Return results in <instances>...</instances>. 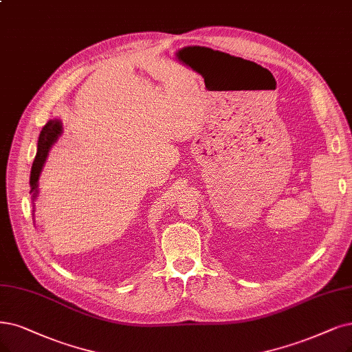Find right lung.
<instances>
[{
    "label": "right lung",
    "instance_id": "add662e5",
    "mask_svg": "<svg viewBox=\"0 0 352 352\" xmlns=\"http://www.w3.org/2000/svg\"><path fill=\"white\" fill-rule=\"evenodd\" d=\"M62 133V123L55 119V120H49L41 132V136H38V142H37V153L36 158L33 161V166L30 171V194H32V200L34 201V199L37 197L38 192V177H41L42 168L46 162L47 153L50 151V146L58 140V138Z\"/></svg>",
    "mask_w": 352,
    "mask_h": 352
}]
</instances>
